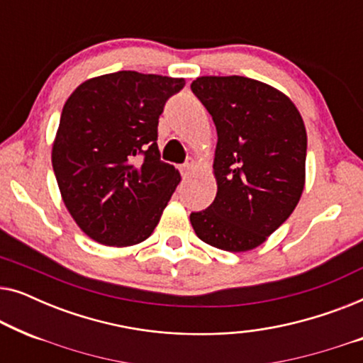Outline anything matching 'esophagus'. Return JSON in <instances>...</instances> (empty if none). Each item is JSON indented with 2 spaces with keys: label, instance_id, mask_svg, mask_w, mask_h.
<instances>
[{
  "label": "esophagus",
  "instance_id": "esophagus-1",
  "mask_svg": "<svg viewBox=\"0 0 363 363\" xmlns=\"http://www.w3.org/2000/svg\"><path fill=\"white\" fill-rule=\"evenodd\" d=\"M193 167H195V160H193V158H188V160L183 163V167H182L183 178H186L188 175H190V172L193 170Z\"/></svg>",
  "mask_w": 363,
  "mask_h": 363
}]
</instances>
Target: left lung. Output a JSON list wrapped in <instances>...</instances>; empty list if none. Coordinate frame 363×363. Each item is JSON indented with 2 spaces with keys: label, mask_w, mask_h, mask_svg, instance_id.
I'll list each match as a JSON object with an SVG mask.
<instances>
[{
  "label": "left lung",
  "mask_w": 363,
  "mask_h": 363,
  "mask_svg": "<svg viewBox=\"0 0 363 363\" xmlns=\"http://www.w3.org/2000/svg\"><path fill=\"white\" fill-rule=\"evenodd\" d=\"M191 91L216 125L218 191L190 221L206 245L231 252L259 246L294 211L304 190L307 135L291 99L242 76H205Z\"/></svg>",
  "instance_id": "obj_1"
}]
</instances>
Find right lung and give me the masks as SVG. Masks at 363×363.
Instances as JSON below:
<instances>
[{
	"instance_id": "obj_1",
	"label": "right lung",
	"mask_w": 363,
	"mask_h": 363,
	"mask_svg": "<svg viewBox=\"0 0 363 363\" xmlns=\"http://www.w3.org/2000/svg\"><path fill=\"white\" fill-rule=\"evenodd\" d=\"M185 81L118 71L89 79L64 104L52 168L64 205L94 241H145L180 183L160 160L158 117Z\"/></svg>"
}]
</instances>
